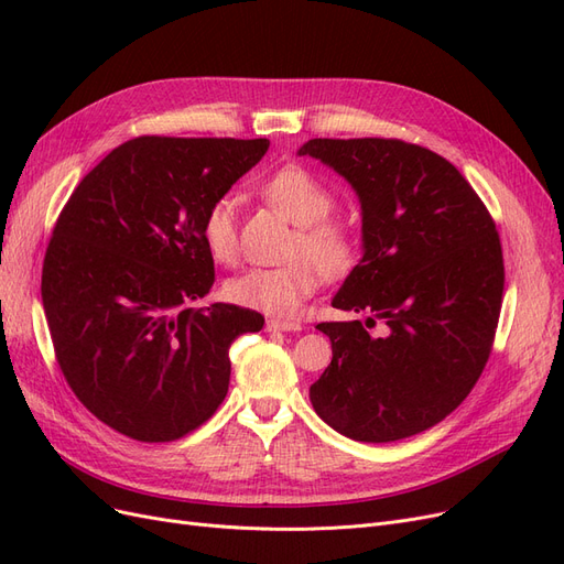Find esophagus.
<instances>
[{
	"instance_id": "34e87169",
	"label": "esophagus",
	"mask_w": 564,
	"mask_h": 564,
	"mask_svg": "<svg viewBox=\"0 0 564 564\" xmlns=\"http://www.w3.org/2000/svg\"><path fill=\"white\" fill-rule=\"evenodd\" d=\"M265 329L268 332H301V324L289 322V319H268Z\"/></svg>"
}]
</instances>
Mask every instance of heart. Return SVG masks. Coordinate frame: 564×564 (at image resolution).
<instances>
[{
  "label": "heart",
  "instance_id": "heart-1",
  "mask_svg": "<svg viewBox=\"0 0 564 564\" xmlns=\"http://www.w3.org/2000/svg\"><path fill=\"white\" fill-rule=\"evenodd\" d=\"M263 199L296 226L289 261L278 268H249L226 282V296L251 311L292 317L322 282L346 278L360 256L357 232L336 216L334 197L301 166H284L261 185ZM199 237L216 263H232L240 251L237 204L232 197L214 199L202 216Z\"/></svg>",
  "mask_w": 564,
  "mask_h": 564
}]
</instances>
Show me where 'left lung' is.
I'll use <instances>...</instances> for the list:
<instances>
[{"mask_svg":"<svg viewBox=\"0 0 564 564\" xmlns=\"http://www.w3.org/2000/svg\"><path fill=\"white\" fill-rule=\"evenodd\" d=\"M299 155L332 166L362 204L365 256L332 305L389 327L317 324L334 357L311 386L315 412L360 442L429 431L489 360L506 278L497 224L458 169L416 143L313 139Z\"/></svg>","mask_w":564,"mask_h":564,"instance_id":"obj_1","label":"left lung"}]
</instances>
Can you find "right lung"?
<instances>
[{
  "mask_svg": "<svg viewBox=\"0 0 564 564\" xmlns=\"http://www.w3.org/2000/svg\"><path fill=\"white\" fill-rule=\"evenodd\" d=\"M270 141L139 135L79 181L56 220L42 303L67 386L139 442H174L209 421L230 383L228 350L263 317L193 308L214 284L202 216Z\"/></svg>",
  "mask_w": 564,
  "mask_h": 564,
  "instance_id": "add662e5",
  "label": "right lung"
}]
</instances>
